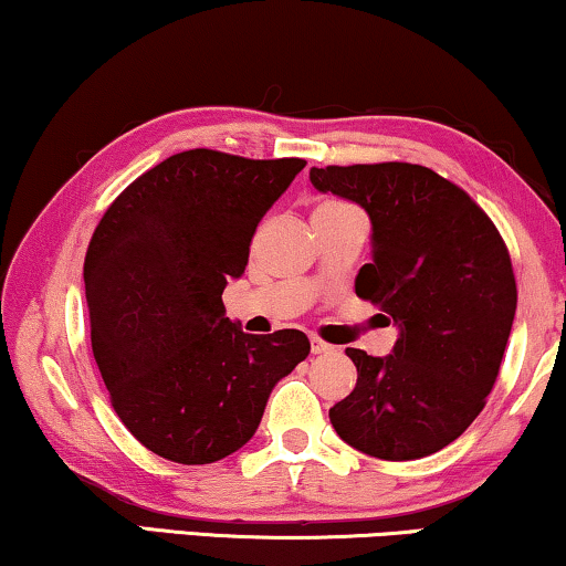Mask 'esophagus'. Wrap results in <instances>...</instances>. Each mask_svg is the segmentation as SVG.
Instances as JSON below:
<instances>
[{
	"mask_svg": "<svg viewBox=\"0 0 566 566\" xmlns=\"http://www.w3.org/2000/svg\"><path fill=\"white\" fill-rule=\"evenodd\" d=\"M310 352H313V354H328V352H333V346L325 344V340H321V338H310Z\"/></svg>",
	"mask_w": 566,
	"mask_h": 566,
	"instance_id": "esophagus-1",
	"label": "esophagus"
}]
</instances>
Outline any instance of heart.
<instances>
[{
    "label": "heart",
    "mask_w": 566,
    "mask_h": 566,
    "mask_svg": "<svg viewBox=\"0 0 566 566\" xmlns=\"http://www.w3.org/2000/svg\"><path fill=\"white\" fill-rule=\"evenodd\" d=\"M340 205H344V202H323L321 207H340Z\"/></svg>",
    "instance_id": "b5f03b06"
}]
</instances>
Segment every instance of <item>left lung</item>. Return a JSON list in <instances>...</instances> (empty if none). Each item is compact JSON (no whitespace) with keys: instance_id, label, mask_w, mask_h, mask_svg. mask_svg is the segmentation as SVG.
<instances>
[{"instance_id":"1","label":"left lung","mask_w":566,"mask_h":566,"mask_svg":"<svg viewBox=\"0 0 566 566\" xmlns=\"http://www.w3.org/2000/svg\"><path fill=\"white\" fill-rule=\"evenodd\" d=\"M310 181L369 214L371 264L359 269L356 294L400 331L387 356L346 348L359 379L331 423L377 459L441 451L497 379L518 305L511 253L482 207L426 166H313Z\"/></svg>"}]
</instances>
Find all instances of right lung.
Masks as SVG:
<instances>
[{
  "label": "right lung",
  "instance_id": "1",
  "mask_svg": "<svg viewBox=\"0 0 566 566\" xmlns=\"http://www.w3.org/2000/svg\"><path fill=\"white\" fill-rule=\"evenodd\" d=\"M302 169V158L192 148L102 214L84 259L92 352L115 412L158 457H230L256 433L276 381L310 354L302 331L251 336L222 305L261 218Z\"/></svg>",
  "mask_w": 566,
  "mask_h": 566
}]
</instances>
